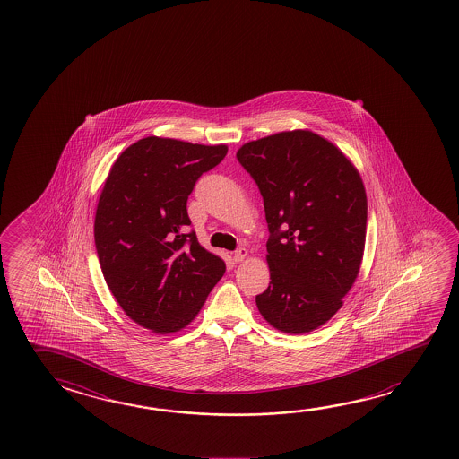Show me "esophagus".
Instances as JSON below:
<instances>
[{
  "mask_svg": "<svg viewBox=\"0 0 459 459\" xmlns=\"http://www.w3.org/2000/svg\"><path fill=\"white\" fill-rule=\"evenodd\" d=\"M247 256H248V249H237V251L233 253V261H235V263H241V261H243V259H245Z\"/></svg>",
  "mask_w": 459,
  "mask_h": 459,
  "instance_id": "1",
  "label": "esophagus"
}]
</instances>
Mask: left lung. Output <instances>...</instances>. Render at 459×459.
<instances>
[{"label":"left lung","mask_w":459,"mask_h":459,"mask_svg":"<svg viewBox=\"0 0 459 459\" xmlns=\"http://www.w3.org/2000/svg\"><path fill=\"white\" fill-rule=\"evenodd\" d=\"M237 160L256 182L271 233V281L257 309L285 333L317 329L342 307L359 273L368 222L361 176L311 130L248 142Z\"/></svg>","instance_id":"1"}]
</instances>
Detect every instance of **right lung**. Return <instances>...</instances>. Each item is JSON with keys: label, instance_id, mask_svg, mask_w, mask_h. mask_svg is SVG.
<instances>
[{"label": "right lung", "instance_id": "1", "mask_svg": "<svg viewBox=\"0 0 459 459\" xmlns=\"http://www.w3.org/2000/svg\"><path fill=\"white\" fill-rule=\"evenodd\" d=\"M226 145L146 137L116 160L98 200L95 247L106 283L132 321L154 333L186 327L226 273L186 233V200Z\"/></svg>", "mask_w": 459, "mask_h": 459}]
</instances>
